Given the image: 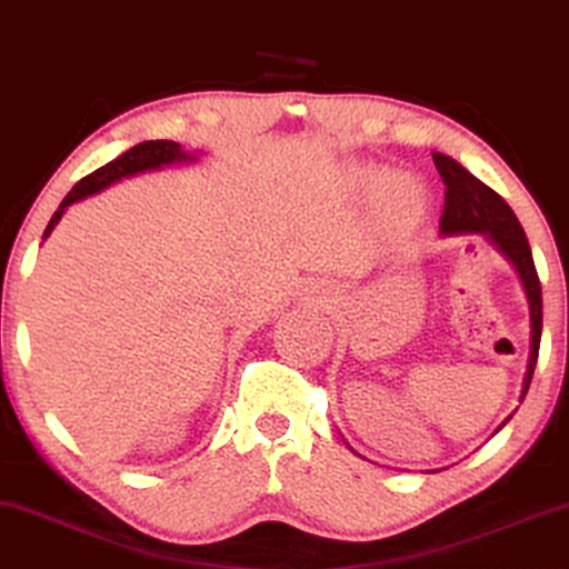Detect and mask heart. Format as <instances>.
Masks as SVG:
<instances>
[{
    "label": "heart",
    "instance_id": "obj_1",
    "mask_svg": "<svg viewBox=\"0 0 569 569\" xmlns=\"http://www.w3.org/2000/svg\"><path fill=\"white\" fill-rule=\"evenodd\" d=\"M349 182L351 187L357 189V192H375V189H380L385 183V177L380 174L377 169H367V167H359V169H351L349 174ZM385 208L395 212V216H400L406 223H416L418 218L423 216L426 210V197H423V189L418 187L413 179L408 177H395L387 182L386 187L380 192Z\"/></svg>",
    "mask_w": 569,
    "mask_h": 569
}]
</instances>
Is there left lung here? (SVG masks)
<instances>
[{
  "label": "left lung",
  "mask_w": 569,
  "mask_h": 569,
  "mask_svg": "<svg viewBox=\"0 0 569 569\" xmlns=\"http://www.w3.org/2000/svg\"><path fill=\"white\" fill-rule=\"evenodd\" d=\"M433 163L439 169L441 182L447 187L443 192V212L439 230L441 236H465V233H482L503 257L513 264L518 279H521L526 300H529V318H531V346H529V365H526L523 385H521V402L529 392L533 367L539 359V341H541V284L537 267H533L531 246L526 238L516 212L508 208V202L496 189L482 184L480 179L469 174L462 163L451 156L433 153ZM510 421V416L498 426V431Z\"/></svg>",
  "instance_id": "left-lung-1"
}]
</instances>
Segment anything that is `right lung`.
I'll use <instances>...</instances> for the list:
<instances>
[{
	"label": "right lung",
	"mask_w": 569,
	"mask_h": 569,
	"mask_svg": "<svg viewBox=\"0 0 569 569\" xmlns=\"http://www.w3.org/2000/svg\"><path fill=\"white\" fill-rule=\"evenodd\" d=\"M194 159H197L194 153H187L184 148L174 143V141H143V143L133 146L130 151L118 156V159L110 161V163H104L102 169L92 171V174L73 184L71 192L66 194L63 202L59 204V210L53 212V218H51V223H48L43 238L51 236V230L56 228V223H59L69 204L84 200V197H89V194L102 192V189H107L114 182H120V179L143 174V171H156V169L171 167V163L194 161Z\"/></svg>",
	"instance_id": "right-lung-1"
}]
</instances>
